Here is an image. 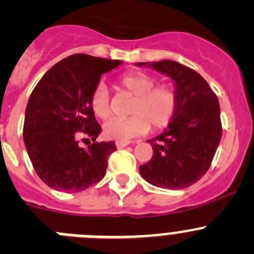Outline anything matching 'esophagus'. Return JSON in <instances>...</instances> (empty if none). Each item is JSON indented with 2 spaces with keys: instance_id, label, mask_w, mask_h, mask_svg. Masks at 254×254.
I'll use <instances>...</instances> for the list:
<instances>
[{
  "instance_id": "34e87169",
  "label": "esophagus",
  "mask_w": 254,
  "mask_h": 254,
  "mask_svg": "<svg viewBox=\"0 0 254 254\" xmlns=\"http://www.w3.org/2000/svg\"><path fill=\"white\" fill-rule=\"evenodd\" d=\"M116 148H125L127 145H129L130 141H116Z\"/></svg>"
}]
</instances>
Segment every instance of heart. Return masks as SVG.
Wrapping results in <instances>:
<instances>
[{
	"instance_id": "heart-1",
	"label": "heart",
	"mask_w": 254,
	"mask_h": 254,
	"mask_svg": "<svg viewBox=\"0 0 254 254\" xmlns=\"http://www.w3.org/2000/svg\"><path fill=\"white\" fill-rule=\"evenodd\" d=\"M156 84V77L144 71H130L116 81V90L132 98L127 119H113L104 125L106 138L129 141L150 129L162 130L172 123L178 109V91L170 84ZM90 108L101 120L111 116L110 96L108 87L100 82L92 90Z\"/></svg>"
}]
</instances>
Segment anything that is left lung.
I'll list each match as a JSON object with an SVG mask.
<instances>
[{
    "instance_id": "left-lung-1",
    "label": "left lung",
    "mask_w": 254,
    "mask_h": 254,
    "mask_svg": "<svg viewBox=\"0 0 254 254\" xmlns=\"http://www.w3.org/2000/svg\"><path fill=\"white\" fill-rule=\"evenodd\" d=\"M136 65L151 66L172 77L179 98L172 123L149 140L154 155L140 165L141 175L160 188H188L208 172L222 138L217 95L196 71L175 61Z\"/></svg>"
}]
</instances>
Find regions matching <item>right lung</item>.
<instances>
[{
    "instance_id": "obj_1",
    "label": "right lung",
    "mask_w": 254,
    "mask_h": 254,
    "mask_svg": "<svg viewBox=\"0 0 254 254\" xmlns=\"http://www.w3.org/2000/svg\"><path fill=\"white\" fill-rule=\"evenodd\" d=\"M120 64L75 54L52 66L35 86L26 108L23 141L37 175L50 188L81 191L105 175L116 146L95 141L101 127L90 96L101 75ZM89 138L92 145L81 148L79 140Z\"/></svg>"
}]
</instances>
